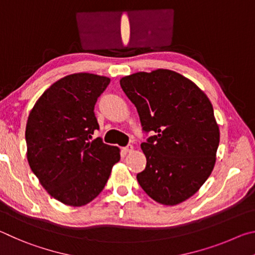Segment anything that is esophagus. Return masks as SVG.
Here are the masks:
<instances>
[{
	"label": "esophagus",
	"instance_id": "34e87169",
	"mask_svg": "<svg viewBox=\"0 0 255 255\" xmlns=\"http://www.w3.org/2000/svg\"><path fill=\"white\" fill-rule=\"evenodd\" d=\"M133 149V147H132V145H130V144H129V145H127L126 146V147H124V150H125V152H131V150Z\"/></svg>",
	"mask_w": 255,
	"mask_h": 255
}]
</instances>
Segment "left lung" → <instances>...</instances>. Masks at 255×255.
Listing matches in <instances>:
<instances>
[{"instance_id": "left-lung-1", "label": "left lung", "mask_w": 255, "mask_h": 255, "mask_svg": "<svg viewBox=\"0 0 255 255\" xmlns=\"http://www.w3.org/2000/svg\"><path fill=\"white\" fill-rule=\"evenodd\" d=\"M135 105L146 167L137 174L144 191L159 204L174 206L195 195L209 178L219 145V128L206 94L169 70L139 72L120 80Z\"/></svg>"}]
</instances>
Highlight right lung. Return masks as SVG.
I'll return each mask as SVG.
<instances>
[{
  "instance_id": "1",
  "label": "right lung",
  "mask_w": 255,
  "mask_h": 255,
  "mask_svg": "<svg viewBox=\"0 0 255 255\" xmlns=\"http://www.w3.org/2000/svg\"><path fill=\"white\" fill-rule=\"evenodd\" d=\"M110 80L89 73L63 77L38 99L28 117V162L48 193L63 204L79 207L100 193L114 164L116 146L94 140L98 98Z\"/></svg>"
}]
</instances>
